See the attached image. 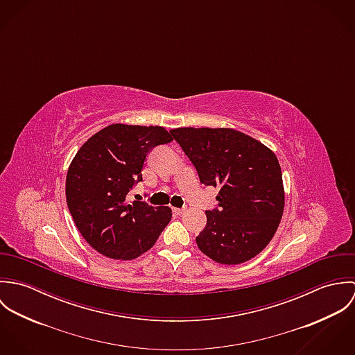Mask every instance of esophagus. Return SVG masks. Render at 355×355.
Wrapping results in <instances>:
<instances>
[{"label":"esophagus","mask_w":355,"mask_h":355,"mask_svg":"<svg viewBox=\"0 0 355 355\" xmlns=\"http://www.w3.org/2000/svg\"><path fill=\"white\" fill-rule=\"evenodd\" d=\"M172 211H173L175 214H182V213L184 211V209H182V207H172Z\"/></svg>","instance_id":"esophagus-1"}]
</instances>
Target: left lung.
Segmentation results:
<instances>
[{"label": "left lung", "instance_id": "left-lung-1", "mask_svg": "<svg viewBox=\"0 0 355 355\" xmlns=\"http://www.w3.org/2000/svg\"><path fill=\"white\" fill-rule=\"evenodd\" d=\"M173 139L196 166L203 186L218 187V206L206 210L197 236L203 254L236 265L252 259L273 238L284 209L275 153L231 128H176Z\"/></svg>", "mask_w": 355, "mask_h": 355}]
</instances>
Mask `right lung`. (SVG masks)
<instances>
[{"label":"right lung","instance_id":"add662e5","mask_svg":"<svg viewBox=\"0 0 355 355\" xmlns=\"http://www.w3.org/2000/svg\"><path fill=\"white\" fill-rule=\"evenodd\" d=\"M172 142L158 125L112 124L93 135L72 159L65 182L69 213L86 242L105 257L134 259L148 252L168 225V206L128 202L142 182L153 148Z\"/></svg>","mask_w":355,"mask_h":355}]
</instances>
